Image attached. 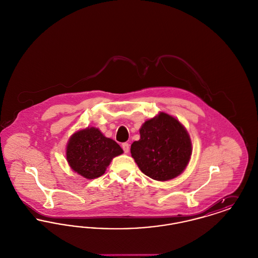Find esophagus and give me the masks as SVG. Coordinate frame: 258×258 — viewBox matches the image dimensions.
Listing matches in <instances>:
<instances>
[{"mask_svg": "<svg viewBox=\"0 0 258 258\" xmlns=\"http://www.w3.org/2000/svg\"><path fill=\"white\" fill-rule=\"evenodd\" d=\"M122 148H123V152L126 154V153H128V151H130V144L126 143V142H124V143L122 144Z\"/></svg>", "mask_w": 258, "mask_h": 258, "instance_id": "1", "label": "esophagus"}]
</instances>
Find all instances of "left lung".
I'll return each mask as SVG.
<instances>
[{"mask_svg":"<svg viewBox=\"0 0 258 258\" xmlns=\"http://www.w3.org/2000/svg\"><path fill=\"white\" fill-rule=\"evenodd\" d=\"M140 139L131 153L140 170L157 181H167L184 171L191 156V142L183 124L160 113L141 126Z\"/></svg>","mask_w":258,"mask_h":258,"instance_id":"8db88e82","label":"left lung"}]
</instances>
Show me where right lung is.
<instances>
[{
    "mask_svg": "<svg viewBox=\"0 0 258 258\" xmlns=\"http://www.w3.org/2000/svg\"><path fill=\"white\" fill-rule=\"evenodd\" d=\"M121 154L123 150L119 144L105 137L96 127H88L74 134L67 147L70 166L90 180L104 174L112 159Z\"/></svg>",
    "mask_w": 258,
    "mask_h": 258,
    "instance_id": "right-lung-1",
    "label": "right lung"
}]
</instances>
